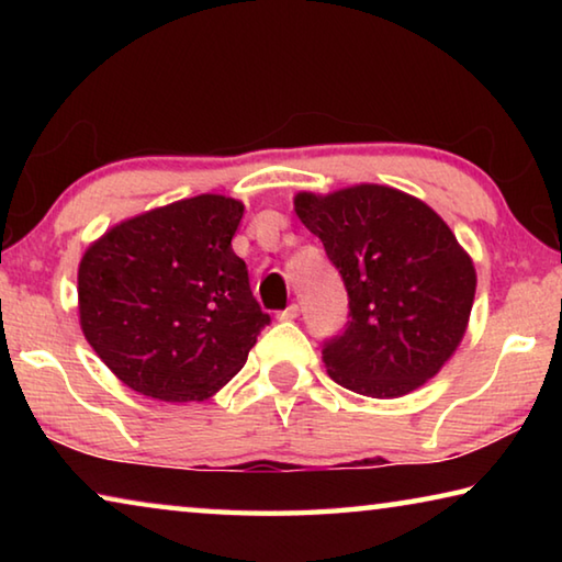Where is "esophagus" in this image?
<instances>
[{"label": "esophagus", "instance_id": "34e87169", "mask_svg": "<svg viewBox=\"0 0 562 562\" xmlns=\"http://www.w3.org/2000/svg\"><path fill=\"white\" fill-rule=\"evenodd\" d=\"M278 317H280V319H288V322H290V319H297V317H300V304H294V302H292L290 307H288V310H282Z\"/></svg>", "mask_w": 562, "mask_h": 562}]
</instances>
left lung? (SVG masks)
<instances>
[{"instance_id":"1","label":"left lung","mask_w":562,"mask_h":562,"mask_svg":"<svg viewBox=\"0 0 562 562\" xmlns=\"http://www.w3.org/2000/svg\"><path fill=\"white\" fill-rule=\"evenodd\" d=\"M294 213L349 294L345 331L322 349L327 374L372 398L404 396L439 374L475 294L473 262L451 227L418 198L374 183L297 193Z\"/></svg>"}]
</instances>
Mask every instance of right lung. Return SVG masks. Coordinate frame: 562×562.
Here are the masks:
<instances>
[{
    "label": "right lung",
    "mask_w": 562,
    "mask_h": 562,
    "mask_svg": "<svg viewBox=\"0 0 562 562\" xmlns=\"http://www.w3.org/2000/svg\"><path fill=\"white\" fill-rule=\"evenodd\" d=\"M243 213L235 198H186L119 223L83 252V337L133 392L203 402L270 325L231 245Z\"/></svg>",
    "instance_id": "right-lung-1"
}]
</instances>
